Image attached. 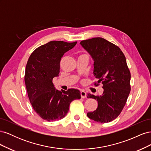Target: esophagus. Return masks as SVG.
<instances>
[{"instance_id": "esophagus-1", "label": "esophagus", "mask_w": 151, "mask_h": 151, "mask_svg": "<svg viewBox=\"0 0 151 151\" xmlns=\"http://www.w3.org/2000/svg\"><path fill=\"white\" fill-rule=\"evenodd\" d=\"M81 98H86V93L84 91L81 90Z\"/></svg>"}]
</instances>
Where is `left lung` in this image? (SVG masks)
Masks as SVG:
<instances>
[{"label": "left lung", "instance_id": "obj_1", "mask_svg": "<svg viewBox=\"0 0 151 151\" xmlns=\"http://www.w3.org/2000/svg\"><path fill=\"white\" fill-rule=\"evenodd\" d=\"M80 44L94 61L98 84L103 85L101 95L88 94V98L96 99L98 108L87 116L99 123L110 122L120 115L130 92L131 76L125 57L119 47L103 38L83 40Z\"/></svg>", "mask_w": 151, "mask_h": 151}]
</instances>
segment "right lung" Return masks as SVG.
<instances>
[{
    "label": "right lung",
    "instance_id": "right-lung-1",
    "mask_svg": "<svg viewBox=\"0 0 151 151\" xmlns=\"http://www.w3.org/2000/svg\"><path fill=\"white\" fill-rule=\"evenodd\" d=\"M76 44L52 41L35 50L27 62L24 81L30 103L35 112L48 122L65 117L70 103L81 98L79 90L69 89L62 93L52 83L58 76L63 55Z\"/></svg>",
    "mask_w": 151,
    "mask_h": 151
}]
</instances>
